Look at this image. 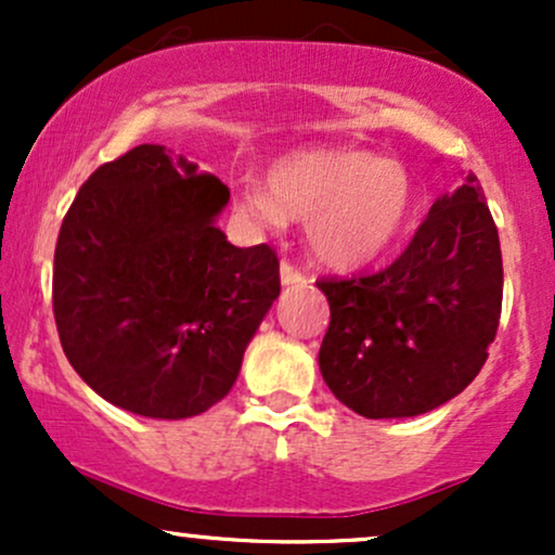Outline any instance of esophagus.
I'll return each instance as SVG.
<instances>
[{
	"instance_id": "34e87169",
	"label": "esophagus",
	"mask_w": 555,
	"mask_h": 555,
	"mask_svg": "<svg viewBox=\"0 0 555 555\" xmlns=\"http://www.w3.org/2000/svg\"><path fill=\"white\" fill-rule=\"evenodd\" d=\"M279 273H282V284L284 286H292V284H305L308 282V276H305V271H299L292 260L282 258V266H279Z\"/></svg>"
}]
</instances>
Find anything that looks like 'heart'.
<instances>
[{
    "mask_svg": "<svg viewBox=\"0 0 555 555\" xmlns=\"http://www.w3.org/2000/svg\"><path fill=\"white\" fill-rule=\"evenodd\" d=\"M266 188L245 190L240 211L266 224L308 221L315 256L339 269L384 256L415 211L406 169L362 151H299L273 164Z\"/></svg>",
    "mask_w": 555,
    "mask_h": 555,
    "instance_id": "obj_1",
    "label": "heart"
}]
</instances>
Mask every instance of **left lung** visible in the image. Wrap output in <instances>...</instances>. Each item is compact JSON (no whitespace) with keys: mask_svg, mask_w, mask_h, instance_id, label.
I'll return each mask as SVG.
<instances>
[{"mask_svg":"<svg viewBox=\"0 0 555 555\" xmlns=\"http://www.w3.org/2000/svg\"><path fill=\"white\" fill-rule=\"evenodd\" d=\"M331 323L318 365L362 417H415L475 380L503 299L501 242L475 175L438 197L406 250L362 276H323Z\"/></svg>","mask_w":555,"mask_h":555,"instance_id":"1","label":"left lung"}]
</instances>
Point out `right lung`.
I'll return each instance as SVG.
<instances>
[{"label":"right lung","mask_w":555,"mask_h":555,"mask_svg":"<svg viewBox=\"0 0 555 555\" xmlns=\"http://www.w3.org/2000/svg\"><path fill=\"white\" fill-rule=\"evenodd\" d=\"M229 190L145 143L82 182L54 250L52 305L69 365L99 397L156 420L224 399L279 297L271 245L214 224Z\"/></svg>","instance_id":"right-lung-1"}]
</instances>
